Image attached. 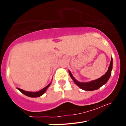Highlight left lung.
<instances>
[{
    "label": "left lung",
    "mask_w": 126,
    "mask_h": 126,
    "mask_svg": "<svg viewBox=\"0 0 126 126\" xmlns=\"http://www.w3.org/2000/svg\"><path fill=\"white\" fill-rule=\"evenodd\" d=\"M112 64H113V60H112V58H111L110 65H109L108 71H107L106 73L104 75L102 76V77H100V78L97 79L96 80H93V81H90V82H88V83L79 82L73 76V75H72V74H71L69 71V73L70 76L72 78V79L73 80L74 83L77 86H78L80 88L83 90H85V91H93V90H96L97 89L100 88L102 86H103V84H105L107 82L109 79L110 77L111 73H112Z\"/></svg>",
    "instance_id": "obj_1"
}]
</instances>
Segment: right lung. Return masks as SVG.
Listing matches in <instances>:
<instances>
[{"instance_id": "right-lung-1", "label": "right lung", "mask_w": 126, "mask_h": 126, "mask_svg": "<svg viewBox=\"0 0 126 126\" xmlns=\"http://www.w3.org/2000/svg\"><path fill=\"white\" fill-rule=\"evenodd\" d=\"M51 83H50L48 85H47L46 87H45L43 89H42V90L40 91H39V92H26V91H24V90H22V89H20L17 88V90H19L20 92H21L22 93H23L24 94L26 95V96H29V97H33V98H36V97H39V96H42V94H43L44 93H45V92L47 91V88L49 87V86L50 85Z\"/></svg>"}]
</instances>
